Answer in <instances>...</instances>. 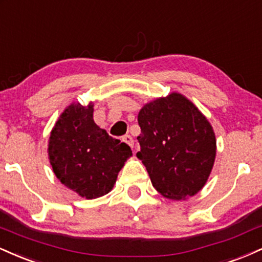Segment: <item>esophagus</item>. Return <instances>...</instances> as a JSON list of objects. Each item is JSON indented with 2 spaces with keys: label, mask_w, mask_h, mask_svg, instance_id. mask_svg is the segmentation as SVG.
Returning <instances> with one entry per match:
<instances>
[{
  "label": "esophagus",
  "mask_w": 262,
  "mask_h": 262,
  "mask_svg": "<svg viewBox=\"0 0 262 262\" xmlns=\"http://www.w3.org/2000/svg\"><path fill=\"white\" fill-rule=\"evenodd\" d=\"M122 141H124L125 143H127L131 148H134V138H132L130 135H125V136L122 137Z\"/></svg>",
  "instance_id": "esophagus-1"
}]
</instances>
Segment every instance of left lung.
Here are the masks:
<instances>
[{
    "label": "left lung",
    "mask_w": 262,
    "mask_h": 262,
    "mask_svg": "<svg viewBox=\"0 0 262 262\" xmlns=\"http://www.w3.org/2000/svg\"><path fill=\"white\" fill-rule=\"evenodd\" d=\"M141 150L152 185L163 198L196 195L213 168L217 141L213 127L185 95L173 92L144 104L137 116Z\"/></svg>",
    "instance_id": "left-lung-1"
}]
</instances>
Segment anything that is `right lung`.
<instances>
[{
	"instance_id": "1",
	"label": "right lung",
	"mask_w": 262,
	"mask_h": 262,
	"mask_svg": "<svg viewBox=\"0 0 262 262\" xmlns=\"http://www.w3.org/2000/svg\"><path fill=\"white\" fill-rule=\"evenodd\" d=\"M93 101H73L58 116L48 143L54 174L64 186L87 200L113 190L119 171L132 156L127 144L94 122Z\"/></svg>"
}]
</instances>
